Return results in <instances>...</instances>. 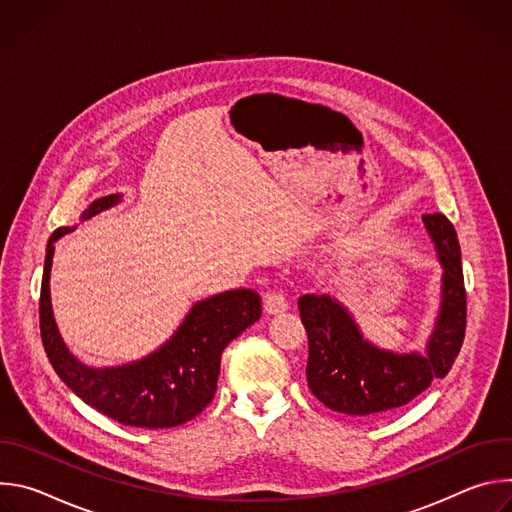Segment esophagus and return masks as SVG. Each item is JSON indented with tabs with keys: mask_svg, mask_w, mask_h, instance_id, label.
<instances>
[{
	"mask_svg": "<svg viewBox=\"0 0 512 512\" xmlns=\"http://www.w3.org/2000/svg\"><path fill=\"white\" fill-rule=\"evenodd\" d=\"M287 310V298L281 294V291H273V294L265 296V312L269 316L283 314Z\"/></svg>",
	"mask_w": 512,
	"mask_h": 512,
	"instance_id": "obj_1",
	"label": "esophagus"
}]
</instances>
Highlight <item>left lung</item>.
I'll list each match as a JSON object with an SVG mask.
<instances>
[{
  "mask_svg": "<svg viewBox=\"0 0 512 512\" xmlns=\"http://www.w3.org/2000/svg\"><path fill=\"white\" fill-rule=\"evenodd\" d=\"M421 218L444 269L440 312L423 354L379 348L362 336L352 314L336 298L308 294L298 300L310 348L308 385L332 411L375 417L403 407L431 381L444 379L462 348L466 289L458 235L442 212Z\"/></svg>",
  "mask_w": 512,
  "mask_h": 512,
  "instance_id": "obj_1",
  "label": "left lung"
}]
</instances>
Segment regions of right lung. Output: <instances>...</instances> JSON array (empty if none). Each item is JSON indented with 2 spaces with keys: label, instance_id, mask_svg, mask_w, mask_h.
Instances as JSON below:
<instances>
[{
  "label": "right lung",
  "instance_id": "1",
  "mask_svg": "<svg viewBox=\"0 0 512 512\" xmlns=\"http://www.w3.org/2000/svg\"><path fill=\"white\" fill-rule=\"evenodd\" d=\"M117 202H121V194L93 200L81 221ZM72 231L75 227L52 233L40 291L42 344L56 375L87 405L123 425L164 429L194 419L216 393L225 346L259 320V294L253 289H231L196 302L172 338L152 354L119 367H87L66 348L50 302L54 243Z\"/></svg>",
  "mask_w": 512,
  "mask_h": 512
}]
</instances>
